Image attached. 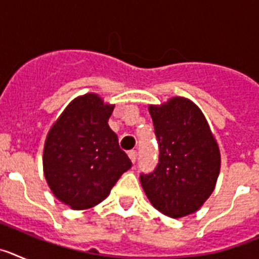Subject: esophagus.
Here are the masks:
<instances>
[{"instance_id": "1", "label": "esophagus", "mask_w": 259, "mask_h": 259, "mask_svg": "<svg viewBox=\"0 0 259 259\" xmlns=\"http://www.w3.org/2000/svg\"><path fill=\"white\" fill-rule=\"evenodd\" d=\"M128 157H130V159L132 161V163H135V162H136V158H137L136 150H130V152H128Z\"/></svg>"}]
</instances>
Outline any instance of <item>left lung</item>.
<instances>
[{
	"mask_svg": "<svg viewBox=\"0 0 259 259\" xmlns=\"http://www.w3.org/2000/svg\"><path fill=\"white\" fill-rule=\"evenodd\" d=\"M159 159L154 170L140 174L153 206L171 218L197 211L212 193L221 153L206 119L193 102L174 97L149 106Z\"/></svg>",
	"mask_w": 259,
	"mask_h": 259,
	"instance_id": "1",
	"label": "left lung"
}]
</instances>
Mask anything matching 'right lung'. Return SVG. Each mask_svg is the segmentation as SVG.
<instances>
[{
  "mask_svg": "<svg viewBox=\"0 0 259 259\" xmlns=\"http://www.w3.org/2000/svg\"><path fill=\"white\" fill-rule=\"evenodd\" d=\"M113 110V105L88 93L71 102L48 134L45 178L53 194L74 210L104 201L132 166L107 124Z\"/></svg>",
  "mask_w": 259,
  "mask_h": 259,
  "instance_id": "1",
  "label": "right lung"
}]
</instances>
